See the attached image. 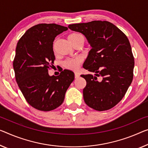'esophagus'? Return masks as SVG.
<instances>
[{
    "label": "esophagus",
    "mask_w": 148,
    "mask_h": 148,
    "mask_svg": "<svg viewBox=\"0 0 148 148\" xmlns=\"http://www.w3.org/2000/svg\"><path fill=\"white\" fill-rule=\"evenodd\" d=\"M79 77H80V75H79V74L78 73H75V78L77 79V78H79Z\"/></svg>",
    "instance_id": "obj_1"
}]
</instances>
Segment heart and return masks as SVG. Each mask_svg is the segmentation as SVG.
<instances>
[{
  "label": "heart",
  "mask_w": 148,
  "mask_h": 148,
  "mask_svg": "<svg viewBox=\"0 0 148 148\" xmlns=\"http://www.w3.org/2000/svg\"><path fill=\"white\" fill-rule=\"evenodd\" d=\"M68 39H69V42L73 45L75 43L78 42V41L80 40H84V38L83 37V36L80 34L72 33L68 36ZM82 61H83V59H82V58H81V57H77V58H74L67 59V60L64 61L63 65H64L65 67H66L68 69L72 70V71H77V70L79 69V66H80V65L81 64Z\"/></svg>",
  "instance_id": "b5f03b06"
}]
</instances>
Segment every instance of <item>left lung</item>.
<instances>
[{"instance_id":"8db88e82","label":"left lung","mask_w":148,"mask_h":148,"mask_svg":"<svg viewBox=\"0 0 148 148\" xmlns=\"http://www.w3.org/2000/svg\"><path fill=\"white\" fill-rule=\"evenodd\" d=\"M68 27L83 34L92 47L83 68L95 74L81 75L87 81L84 101L98 111L112 108L122 99L133 79L134 58L128 38L108 21L95 20Z\"/></svg>"}]
</instances>
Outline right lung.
Instances as JSON below:
<instances>
[{
    "label": "right lung",
    "mask_w": 148,
    "mask_h": 148,
    "mask_svg": "<svg viewBox=\"0 0 148 148\" xmlns=\"http://www.w3.org/2000/svg\"><path fill=\"white\" fill-rule=\"evenodd\" d=\"M67 27L39 24L28 29L17 44L13 61L15 78L28 103L37 110L50 111L63 103L74 80V73L64 69L58 76L48 71L55 60L53 44Z\"/></svg>",
    "instance_id": "add662e5"
}]
</instances>
